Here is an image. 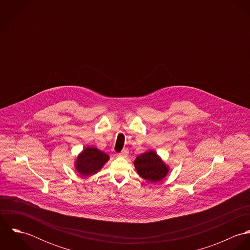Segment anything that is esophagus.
<instances>
[{
	"instance_id": "1",
	"label": "esophagus",
	"mask_w": 250,
	"mask_h": 250,
	"mask_svg": "<svg viewBox=\"0 0 250 250\" xmlns=\"http://www.w3.org/2000/svg\"><path fill=\"white\" fill-rule=\"evenodd\" d=\"M128 154H129L128 149H123L120 153H118V156H119V157H123V158H125V157H127V156H128Z\"/></svg>"
}]
</instances>
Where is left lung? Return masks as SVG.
<instances>
[{"label": "left lung", "instance_id": "left-lung-1", "mask_svg": "<svg viewBox=\"0 0 250 250\" xmlns=\"http://www.w3.org/2000/svg\"><path fill=\"white\" fill-rule=\"evenodd\" d=\"M135 167L140 176L150 182H157L164 178L167 172V167L153 151L142 154L135 161Z\"/></svg>", "mask_w": 250, "mask_h": 250}]
</instances>
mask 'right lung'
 Segmentation results:
<instances>
[{"label":"right lung","instance_id":"right-lung-1","mask_svg":"<svg viewBox=\"0 0 250 250\" xmlns=\"http://www.w3.org/2000/svg\"><path fill=\"white\" fill-rule=\"evenodd\" d=\"M108 160V156L104 152L86 147L79 156L76 162V169L83 176H88L100 170Z\"/></svg>","mask_w":250,"mask_h":250}]
</instances>
